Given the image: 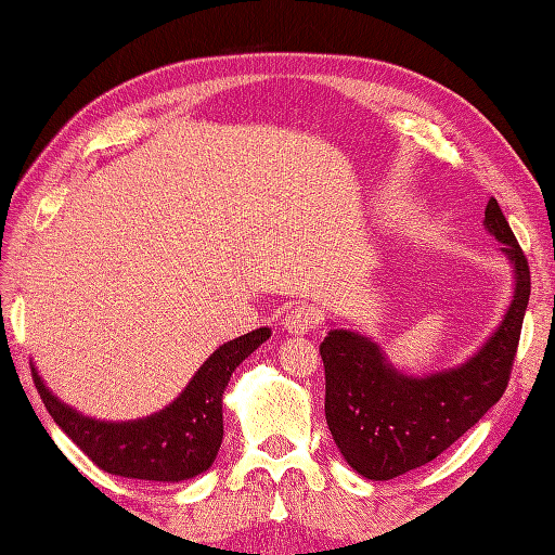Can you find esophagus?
Instances as JSON below:
<instances>
[{
    "mask_svg": "<svg viewBox=\"0 0 555 555\" xmlns=\"http://www.w3.org/2000/svg\"><path fill=\"white\" fill-rule=\"evenodd\" d=\"M284 326H286V332L293 334V336H305V334H310L312 328H314V317H312V312L308 308H300V305H298V308H293L286 314Z\"/></svg>",
    "mask_w": 555,
    "mask_h": 555,
    "instance_id": "obj_1",
    "label": "esophagus"
}]
</instances>
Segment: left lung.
<instances>
[{
  "label": "left lung",
  "mask_w": 555,
  "mask_h": 555,
  "mask_svg": "<svg viewBox=\"0 0 555 555\" xmlns=\"http://www.w3.org/2000/svg\"><path fill=\"white\" fill-rule=\"evenodd\" d=\"M485 229L513 269V298L501 324L465 362L410 374L384 348L352 328H332L320 352L326 374V424L346 463L372 481H386L431 463L499 403L511 379L529 302V267L496 199Z\"/></svg>",
  "instance_id": "1"
}]
</instances>
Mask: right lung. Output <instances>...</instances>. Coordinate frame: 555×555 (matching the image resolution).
I'll return each instance as SVG.
<instances>
[{
    "label": "right lung",
    "instance_id": "add662e5",
    "mask_svg": "<svg viewBox=\"0 0 555 555\" xmlns=\"http://www.w3.org/2000/svg\"><path fill=\"white\" fill-rule=\"evenodd\" d=\"M269 336L271 328L259 326L219 346L167 408L126 422L82 415L52 393L33 362L30 370L52 420L104 473L147 481H183L207 473L217 460L223 439V391L235 367Z\"/></svg>",
    "mask_w": 555,
    "mask_h": 555
}]
</instances>
